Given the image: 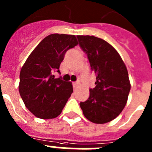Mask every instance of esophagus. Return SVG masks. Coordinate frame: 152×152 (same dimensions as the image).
<instances>
[{"label": "esophagus", "mask_w": 152, "mask_h": 152, "mask_svg": "<svg viewBox=\"0 0 152 152\" xmlns=\"http://www.w3.org/2000/svg\"><path fill=\"white\" fill-rule=\"evenodd\" d=\"M78 84H79L78 82H74V83H72V85H73L74 89H76V88H77V87H78Z\"/></svg>", "instance_id": "1"}]
</instances>
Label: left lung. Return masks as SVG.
I'll use <instances>...</instances> for the list:
<instances>
[{"mask_svg": "<svg viewBox=\"0 0 152 152\" xmlns=\"http://www.w3.org/2000/svg\"><path fill=\"white\" fill-rule=\"evenodd\" d=\"M79 45L88 56L96 74L94 88L80 107L88 120L97 124L112 121L123 111L130 91L127 68L113 47L93 36H77Z\"/></svg>", "mask_w": 152, "mask_h": 152, "instance_id": "8db88e82", "label": "left lung"}]
</instances>
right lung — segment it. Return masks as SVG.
Instances as JSON below:
<instances>
[{"label": "right lung", "mask_w": 152, "mask_h": 152, "mask_svg": "<svg viewBox=\"0 0 152 152\" xmlns=\"http://www.w3.org/2000/svg\"><path fill=\"white\" fill-rule=\"evenodd\" d=\"M77 45L74 35L54 33L46 36L26 59L20 74L19 91L26 108L36 117H57L73 92L71 82L52 72L59 66L67 51Z\"/></svg>", "instance_id": "obj_1"}]
</instances>
